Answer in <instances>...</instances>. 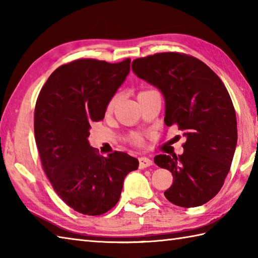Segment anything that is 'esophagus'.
Masks as SVG:
<instances>
[{"instance_id":"obj_1","label":"esophagus","mask_w":258,"mask_h":258,"mask_svg":"<svg viewBox=\"0 0 258 258\" xmlns=\"http://www.w3.org/2000/svg\"><path fill=\"white\" fill-rule=\"evenodd\" d=\"M153 165V161L149 157H140L139 158V166L140 168H146Z\"/></svg>"}]
</instances>
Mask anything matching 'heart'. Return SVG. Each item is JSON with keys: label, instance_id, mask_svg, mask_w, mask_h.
<instances>
[{"label": "heart", "instance_id": "b5f03b06", "mask_svg": "<svg viewBox=\"0 0 258 258\" xmlns=\"http://www.w3.org/2000/svg\"><path fill=\"white\" fill-rule=\"evenodd\" d=\"M145 92H147V91H143V92L139 93V95H142ZM118 100H119V95L118 94H115L111 98H109L108 102L106 103V106H105V116H111V115L114 113L115 107H116L117 103H118ZM128 142H130V144H132L133 146L142 147V146L144 145V138L142 135L134 134V135H132L128 139Z\"/></svg>", "mask_w": 258, "mask_h": 258}]
</instances>
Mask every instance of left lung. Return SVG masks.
Returning a JSON list of instances; mask_svg holds the SVG:
<instances>
[{"instance_id": "8db88e82", "label": "left lung", "mask_w": 258, "mask_h": 258, "mask_svg": "<svg viewBox=\"0 0 258 258\" xmlns=\"http://www.w3.org/2000/svg\"><path fill=\"white\" fill-rule=\"evenodd\" d=\"M132 70L161 90L164 122L187 138L182 155L154 157L173 175L164 195L180 207L205 204L224 185L237 144L236 113L225 85L201 59L178 52L136 58Z\"/></svg>"}]
</instances>
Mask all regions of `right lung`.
Here are the masks:
<instances>
[{
  "mask_svg": "<svg viewBox=\"0 0 258 258\" xmlns=\"http://www.w3.org/2000/svg\"><path fill=\"white\" fill-rule=\"evenodd\" d=\"M130 63L75 59L54 71L37 96L34 134L43 171L65 204L84 215H102L116 205L125 176L139 167L124 152L101 156L87 141Z\"/></svg>",
  "mask_w": 258,
  "mask_h": 258,
  "instance_id": "obj_1",
  "label": "right lung"
}]
</instances>
